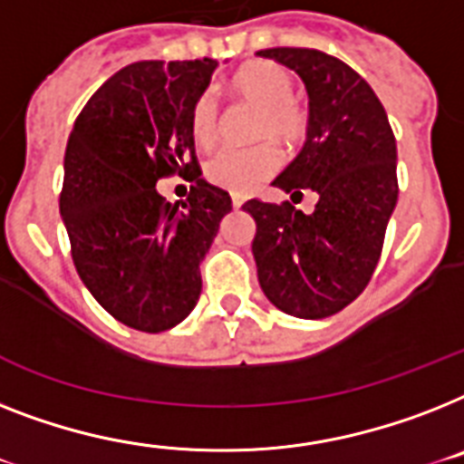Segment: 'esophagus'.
Listing matches in <instances>:
<instances>
[{
	"label": "esophagus",
	"mask_w": 464,
	"mask_h": 464,
	"mask_svg": "<svg viewBox=\"0 0 464 464\" xmlns=\"http://www.w3.org/2000/svg\"><path fill=\"white\" fill-rule=\"evenodd\" d=\"M231 202H233V207H236V209H238V207H243V202H245V199H243V198H238V195H233V198H231Z\"/></svg>",
	"instance_id": "obj_1"
}]
</instances>
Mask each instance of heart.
Returning a JSON list of instances; mask_svg holds the SVG:
<instances>
[{"label":"heart","mask_w":464,"mask_h":464,"mask_svg":"<svg viewBox=\"0 0 464 464\" xmlns=\"http://www.w3.org/2000/svg\"><path fill=\"white\" fill-rule=\"evenodd\" d=\"M233 97L250 102L259 109L255 119V140L276 138L293 147L303 140L310 116L293 97L291 73L271 62L243 63L228 81ZM190 135L199 147H212L219 135V104L205 90L190 107ZM281 167V152L274 142L265 140L245 150H219L205 164V176L212 186L233 195H250Z\"/></svg>","instance_id":"1"}]
</instances>
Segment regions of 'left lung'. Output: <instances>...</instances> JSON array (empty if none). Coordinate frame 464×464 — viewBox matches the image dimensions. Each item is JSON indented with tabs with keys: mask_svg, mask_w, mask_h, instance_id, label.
<instances>
[{
	"mask_svg": "<svg viewBox=\"0 0 464 464\" xmlns=\"http://www.w3.org/2000/svg\"><path fill=\"white\" fill-rule=\"evenodd\" d=\"M257 54L295 71L310 97L307 140L274 186L319 198L312 214L291 202H245L257 224L259 285L285 314L331 317L364 291L382 257L398 202L393 130L369 82L336 56L304 47Z\"/></svg>",
	"mask_w": 464,
	"mask_h": 464,
	"instance_id": "8db88e82",
	"label": "left lung"
}]
</instances>
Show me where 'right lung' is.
<instances>
[{
	"label": "right lung",
	"mask_w": 464,
	"mask_h": 464,
	"mask_svg": "<svg viewBox=\"0 0 464 464\" xmlns=\"http://www.w3.org/2000/svg\"><path fill=\"white\" fill-rule=\"evenodd\" d=\"M219 62H138L109 78L82 107L63 157L59 212L75 271L121 324L167 331L193 312L199 262L231 195L202 179L190 107ZM179 172L194 183L171 206L156 180Z\"/></svg>",
	"instance_id": "1"
}]
</instances>
